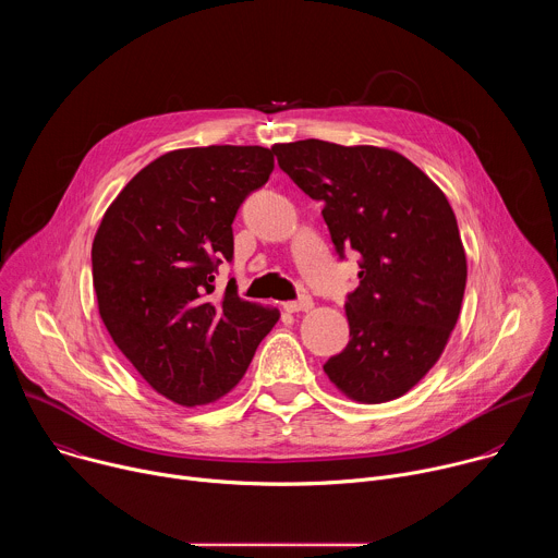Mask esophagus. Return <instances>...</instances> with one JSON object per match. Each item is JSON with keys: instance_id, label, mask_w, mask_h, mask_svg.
<instances>
[{"instance_id": "obj_1", "label": "esophagus", "mask_w": 558, "mask_h": 558, "mask_svg": "<svg viewBox=\"0 0 558 558\" xmlns=\"http://www.w3.org/2000/svg\"><path fill=\"white\" fill-rule=\"evenodd\" d=\"M308 308H313V300H311V295H300L298 300L284 302V311H289V313H295V311H308Z\"/></svg>"}]
</instances>
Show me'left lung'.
Here are the masks:
<instances>
[{"instance_id":"obj_1","label":"left lung","mask_w":558,"mask_h":558,"mask_svg":"<svg viewBox=\"0 0 558 558\" xmlns=\"http://www.w3.org/2000/svg\"><path fill=\"white\" fill-rule=\"evenodd\" d=\"M271 149L325 205L340 260L360 254V282L347 295L351 340L325 373L355 402L402 397L439 360L463 300L468 267L448 198L392 149L317 138Z\"/></svg>"}]
</instances>
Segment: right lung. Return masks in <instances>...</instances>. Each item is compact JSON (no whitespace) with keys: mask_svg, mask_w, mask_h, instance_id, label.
Returning <instances> with one entry per match:
<instances>
[{"mask_svg":"<svg viewBox=\"0 0 558 558\" xmlns=\"http://www.w3.org/2000/svg\"><path fill=\"white\" fill-rule=\"evenodd\" d=\"M274 149H174L143 168L108 207L93 243L99 313L143 379L181 407L216 402L245 375L278 311L225 289L231 222L269 181Z\"/></svg>","mask_w":558,"mask_h":558,"instance_id":"right-lung-1","label":"right lung"}]
</instances>
